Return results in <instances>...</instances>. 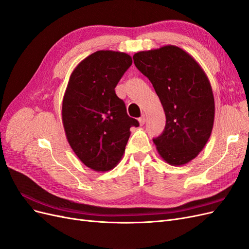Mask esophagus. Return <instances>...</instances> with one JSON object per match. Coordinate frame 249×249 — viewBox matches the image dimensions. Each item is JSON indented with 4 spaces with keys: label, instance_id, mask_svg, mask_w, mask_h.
<instances>
[{
    "label": "esophagus",
    "instance_id": "34e87169",
    "mask_svg": "<svg viewBox=\"0 0 249 249\" xmlns=\"http://www.w3.org/2000/svg\"><path fill=\"white\" fill-rule=\"evenodd\" d=\"M139 120V124H141V125H143L145 124V115L143 114V115H141V117L138 119Z\"/></svg>",
    "mask_w": 249,
    "mask_h": 249
}]
</instances>
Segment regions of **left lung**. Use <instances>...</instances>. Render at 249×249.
<instances>
[{
    "label": "left lung",
    "instance_id": "obj_1",
    "mask_svg": "<svg viewBox=\"0 0 249 249\" xmlns=\"http://www.w3.org/2000/svg\"><path fill=\"white\" fill-rule=\"evenodd\" d=\"M133 59L152 82L166 115L163 133L154 139L158 153L173 166L189 163L207 144L214 124V95L206 72L171 44L138 52Z\"/></svg>",
    "mask_w": 249,
    "mask_h": 249
}]
</instances>
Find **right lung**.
Returning a JSON list of instances; mask_svg holds the SVG:
<instances>
[{
  "label": "right lung",
  "mask_w": 249,
  "mask_h": 249,
  "mask_svg": "<svg viewBox=\"0 0 249 249\" xmlns=\"http://www.w3.org/2000/svg\"><path fill=\"white\" fill-rule=\"evenodd\" d=\"M132 57L123 52L97 51L71 72L62 101V123L73 153L94 171H109L122 160L139 123L126 113L115 87Z\"/></svg>",
  "instance_id": "right-lung-1"
}]
</instances>
